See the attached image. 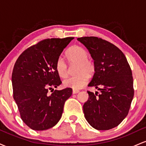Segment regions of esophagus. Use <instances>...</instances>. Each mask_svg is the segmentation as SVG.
Returning <instances> with one entry per match:
<instances>
[{
    "label": "esophagus",
    "mask_w": 146,
    "mask_h": 146,
    "mask_svg": "<svg viewBox=\"0 0 146 146\" xmlns=\"http://www.w3.org/2000/svg\"><path fill=\"white\" fill-rule=\"evenodd\" d=\"M80 91L78 90H73V92H72V93H73V94H77V93H78Z\"/></svg>",
    "instance_id": "1"
}]
</instances>
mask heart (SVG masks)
<instances>
[{"label":"heart","instance_id":"b5f03b06","mask_svg":"<svg viewBox=\"0 0 146 146\" xmlns=\"http://www.w3.org/2000/svg\"><path fill=\"white\" fill-rule=\"evenodd\" d=\"M88 56V51L82 46L75 45L68 48L66 52V59L70 64H78L75 69V73L78 74L64 80V86L78 90L86 84L88 81V75H93L95 71L94 63ZM56 69L60 78H65L67 77L68 74L67 65L61 57L57 60Z\"/></svg>","mask_w":146,"mask_h":146}]
</instances>
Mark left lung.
<instances>
[{"instance_id":"8db88e82","label":"left lung","mask_w":146,"mask_h":146,"mask_svg":"<svg viewBox=\"0 0 146 146\" xmlns=\"http://www.w3.org/2000/svg\"><path fill=\"white\" fill-rule=\"evenodd\" d=\"M94 60L95 73L88 86L100 93L88 91L83 106L84 117L93 128L107 130L116 127L128 115L134 97L131 68L121 50L97 37H82Z\"/></svg>"}]
</instances>
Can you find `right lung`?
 Masks as SVG:
<instances>
[{"instance_id": "obj_1", "label": "right lung", "mask_w": 146, "mask_h": 146, "mask_svg": "<svg viewBox=\"0 0 146 146\" xmlns=\"http://www.w3.org/2000/svg\"><path fill=\"white\" fill-rule=\"evenodd\" d=\"M73 38H51L23 52L11 76L14 99L22 120L34 130H47L58 123L72 89L54 90L61 84L56 63ZM53 90L51 94L48 90ZM52 92V91H51Z\"/></svg>"}]
</instances>
